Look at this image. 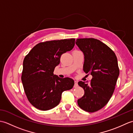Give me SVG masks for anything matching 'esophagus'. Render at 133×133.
<instances>
[{"label":"esophagus","instance_id":"esophagus-1","mask_svg":"<svg viewBox=\"0 0 133 133\" xmlns=\"http://www.w3.org/2000/svg\"><path fill=\"white\" fill-rule=\"evenodd\" d=\"M74 87H77L78 86V81H74Z\"/></svg>","mask_w":133,"mask_h":133}]
</instances>
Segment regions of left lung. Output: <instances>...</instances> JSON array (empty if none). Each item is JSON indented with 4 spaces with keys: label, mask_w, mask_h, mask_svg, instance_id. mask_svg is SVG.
<instances>
[{
    "label": "left lung",
    "mask_w": 133,
    "mask_h": 133,
    "mask_svg": "<svg viewBox=\"0 0 133 133\" xmlns=\"http://www.w3.org/2000/svg\"><path fill=\"white\" fill-rule=\"evenodd\" d=\"M75 43L84 54L83 71L92 76L89 83L78 82L84 94L78 104L84 111L94 112L108 103L114 91L119 74L117 58L109 47L97 39H77Z\"/></svg>",
    "instance_id": "obj_1"
}]
</instances>
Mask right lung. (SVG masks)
Masks as SVG:
<instances>
[{"mask_svg": "<svg viewBox=\"0 0 133 133\" xmlns=\"http://www.w3.org/2000/svg\"><path fill=\"white\" fill-rule=\"evenodd\" d=\"M74 38L41 42L25 56L21 79L28 100L39 110L46 111L59 103L62 93L71 89L74 82L70 78L54 75L61 55L71 50Z\"/></svg>", "mask_w": 133, "mask_h": 133, "instance_id": "obj_1", "label": "right lung"}]
</instances>
